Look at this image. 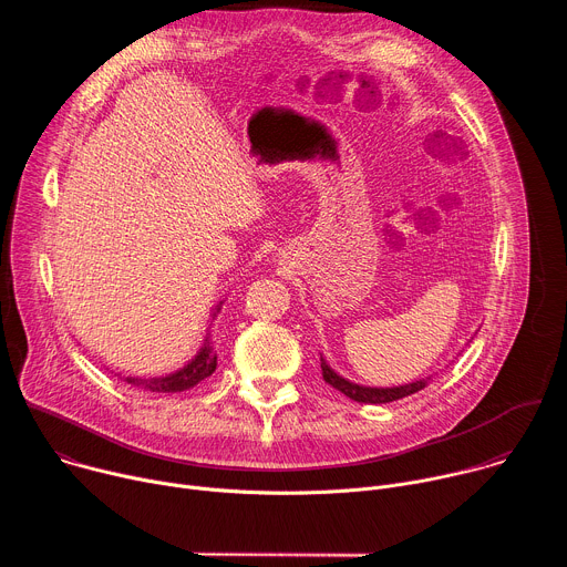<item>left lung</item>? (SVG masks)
Instances as JSON below:
<instances>
[{
    "label": "left lung",
    "mask_w": 567,
    "mask_h": 567,
    "mask_svg": "<svg viewBox=\"0 0 567 567\" xmlns=\"http://www.w3.org/2000/svg\"><path fill=\"white\" fill-rule=\"evenodd\" d=\"M320 370H322V379H326V383H330L332 388H337L339 392H343L346 396H350L359 403L396 401V399H403L413 392H420L422 388H426L433 381V374H429V377L415 379L411 383H399V385H363V383H354V381L346 379L343 374H339L322 354H320Z\"/></svg>",
    "instance_id": "obj_1"
}]
</instances>
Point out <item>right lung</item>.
Segmentation results:
<instances>
[{
	"mask_svg": "<svg viewBox=\"0 0 567 567\" xmlns=\"http://www.w3.org/2000/svg\"><path fill=\"white\" fill-rule=\"evenodd\" d=\"M221 305H224V300H219L213 307L210 322L221 311ZM215 368H217V354H215L213 337H210V328H208L206 337H204V343L197 350V354L186 365H182L179 370H175L171 374H164V377H121V379L132 383V385L143 388V390H150V392H184V390L195 388L199 381L208 379L215 372Z\"/></svg>",
	"mask_w": 567,
	"mask_h": 567,
	"instance_id": "add662e5",
	"label": "right lung"
}]
</instances>
